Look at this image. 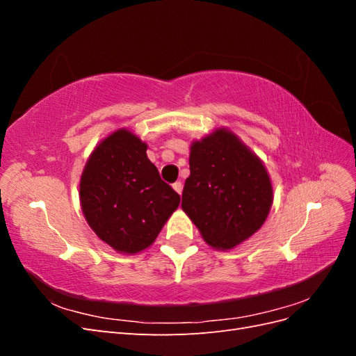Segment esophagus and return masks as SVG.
Instances as JSON below:
<instances>
[{
  "label": "esophagus",
  "mask_w": 356,
  "mask_h": 356,
  "mask_svg": "<svg viewBox=\"0 0 356 356\" xmlns=\"http://www.w3.org/2000/svg\"><path fill=\"white\" fill-rule=\"evenodd\" d=\"M172 187H174V190L178 193V195H182V182L181 181H177Z\"/></svg>",
  "instance_id": "34e87169"
}]
</instances>
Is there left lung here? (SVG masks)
I'll use <instances>...</instances> for the list:
<instances>
[{
  "label": "left lung",
  "instance_id": "left-lung-1",
  "mask_svg": "<svg viewBox=\"0 0 356 356\" xmlns=\"http://www.w3.org/2000/svg\"><path fill=\"white\" fill-rule=\"evenodd\" d=\"M190 177L181 208L217 251L233 250L261 229L273 203L268 172L227 127L190 145Z\"/></svg>",
  "mask_w": 356,
  "mask_h": 356
}]
</instances>
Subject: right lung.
I'll use <instances>...</instances> for the list:
<instances>
[{
	"instance_id": "right-lung-1",
	"label": "right lung",
	"mask_w": 356,
	"mask_h": 356,
	"mask_svg": "<svg viewBox=\"0 0 356 356\" xmlns=\"http://www.w3.org/2000/svg\"><path fill=\"white\" fill-rule=\"evenodd\" d=\"M80 204L98 238L120 254L152 246L181 197L161 181L147 143L126 127L105 136L86 161Z\"/></svg>"
}]
</instances>
